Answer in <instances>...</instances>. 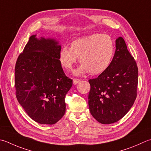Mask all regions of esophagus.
<instances>
[{"mask_svg":"<svg viewBox=\"0 0 151 151\" xmlns=\"http://www.w3.org/2000/svg\"><path fill=\"white\" fill-rule=\"evenodd\" d=\"M81 82V79H78V78H74L73 79V84L74 85H76L78 83Z\"/></svg>","mask_w":151,"mask_h":151,"instance_id":"obj_1","label":"esophagus"}]
</instances>
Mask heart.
I'll list each match as a JSON object with an SVG mask.
<instances>
[{
    "label": "heart",
    "mask_w": 151,
    "mask_h": 151,
    "mask_svg": "<svg viewBox=\"0 0 151 151\" xmlns=\"http://www.w3.org/2000/svg\"><path fill=\"white\" fill-rule=\"evenodd\" d=\"M114 54V43L109 35L96 33L76 38L70 43V48L63 46L59 59L64 69L70 70L79 58L81 65L76 75L89 73L100 75L110 66Z\"/></svg>",
    "instance_id": "obj_1"
}]
</instances>
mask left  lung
<instances>
[{
	"label": "left lung",
	"instance_id": "left-lung-1",
	"mask_svg": "<svg viewBox=\"0 0 151 151\" xmlns=\"http://www.w3.org/2000/svg\"><path fill=\"white\" fill-rule=\"evenodd\" d=\"M111 64L98 77L89 80L88 105L90 113L99 123L117 122L129 111L137 97L138 68L124 38L116 39Z\"/></svg>",
	"mask_w": 151,
	"mask_h": 151
}]
</instances>
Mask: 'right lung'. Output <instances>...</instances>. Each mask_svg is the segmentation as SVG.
<instances>
[{
	"label": "right lung",
	"instance_id": "obj_1",
	"mask_svg": "<svg viewBox=\"0 0 151 151\" xmlns=\"http://www.w3.org/2000/svg\"><path fill=\"white\" fill-rule=\"evenodd\" d=\"M55 38L30 37L15 67L17 101L31 119L54 124L65 113V97L73 81L65 75Z\"/></svg>",
	"mask_w": 151,
	"mask_h": 151
}]
</instances>
